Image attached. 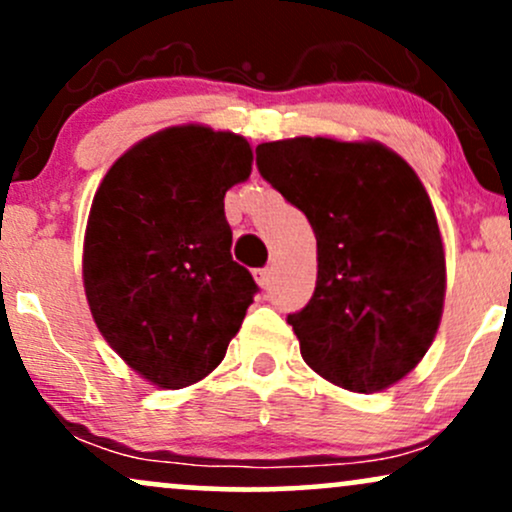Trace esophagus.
I'll return each instance as SVG.
<instances>
[{
  "label": "esophagus",
  "mask_w": 512,
  "mask_h": 512,
  "mask_svg": "<svg viewBox=\"0 0 512 512\" xmlns=\"http://www.w3.org/2000/svg\"><path fill=\"white\" fill-rule=\"evenodd\" d=\"M255 279H257V284L262 286V289H267V286L272 284V269H269V267L255 269Z\"/></svg>",
  "instance_id": "34e87169"
}]
</instances>
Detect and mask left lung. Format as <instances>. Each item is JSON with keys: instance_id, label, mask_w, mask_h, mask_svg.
<instances>
[{"instance_id": "8db88e82", "label": "left lung", "mask_w": 512, "mask_h": 512, "mask_svg": "<svg viewBox=\"0 0 512 512\" xmlns=\"http://www.w3.org/2000/svg\"><path fill=\"white\" fill-rule=\"evenodd\" d=\"M255 154L317 240L313 298L286 317L303 361L351 392L395 385L424 358L443 315V240L421 180L375 142L296 137Z\"/></svg>"}]
</instances>
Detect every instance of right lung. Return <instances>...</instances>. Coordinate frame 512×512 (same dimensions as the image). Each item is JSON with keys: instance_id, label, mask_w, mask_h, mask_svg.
I'll use <instances>...</instances> for the list:
<instances>
[{"instance_id": "add662e5", "label": "right lung", "mask_w": 512, "mask_h": 512, "mask_svg": "<svg viewBox=\"0 0 512 512\" xmlns=\"http://www.w3.org/2000/svg\"><path fill=\"white\" fill-rule=\"evenodd\" d=\"M243 137L185 125L134 144L88 214L84 289L98 330L142 378L180 390L226 356L257 289L233 262L223 197L248 180Z\"/></svg>"}]
</instances>
